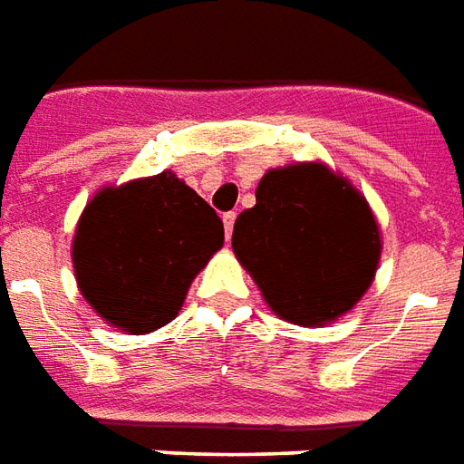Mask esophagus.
<instances>
[{
	"label": "esophagus",
	"instance_id": "obj_1",
	"mask_svg": "<svg viewBox=\"0 0 464 464\" xmlns=\"http://www.w3.org/2000/svg\"><path fill=\"white\" fill-rule=\"evenodd\" d=\"M233 223H236V214H233V211H228V214H223V228H226V238H231Z\"/></svg>",
	"mask_w": 464,
	"mask_h": 464
}]
</instances>
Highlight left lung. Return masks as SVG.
Wrapping results in <instances>:
<instances>
[{"label":"left lung","instance_id":"8db88e82","mask_svg":"<svg viewBox=\"0 0 464 464\" xmlns=\"http://www.w3.org/2000/svg\"><path fill=\"white\" fill-rule=\"evenodd\" d=\"M233 253L280 319L322 327L373 283L381 258L372 206L319 162L266 171L233 226Z\"/></svg>","mask_w":464,"mask_h":464}]
</instances>
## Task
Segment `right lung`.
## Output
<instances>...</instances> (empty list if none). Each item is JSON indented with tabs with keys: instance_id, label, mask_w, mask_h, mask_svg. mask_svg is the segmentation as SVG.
Segmentation results:
<instances>
[{
	"instance_id": "obj_1",
	"label": "right lung",
	"mask_w": 464,
	"mask_h": 464,
	"mask_svg": "<svg viewBox=\"0 0 464 464\" xmlns=\"http://www.w3.org/2000/svg\"><path fill=\"white\" fill-rule=\"evenodd\" d=\"M223 246V221L162 171L101 188L81 214L73 267L85 302L110 327L147 334L177 317L191 280Z\"/></svg>"
}]
</instances>
